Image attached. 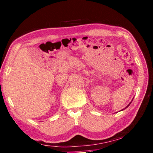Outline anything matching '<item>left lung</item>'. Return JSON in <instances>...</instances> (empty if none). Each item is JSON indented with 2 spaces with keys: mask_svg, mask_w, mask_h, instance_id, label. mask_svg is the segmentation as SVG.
Here are the masks:
<instances>
[{
  "mask_svg": "<svg viewBox=\"0 0 153 153\" xmlns=\"http://www.w3.org/2000/svg\"><path fill=\"white\" fill-rule=\"evenodd\" d=\"M130 103H131V102H130ZM130 103H129V104H130ZM129 104H128V105H127V106H129Z\"/></svg>",
  "mask_w": 153,
  "mask_h": 153,
  "instance_id": "1",
  "label": "left lung"
}]
</instances>
